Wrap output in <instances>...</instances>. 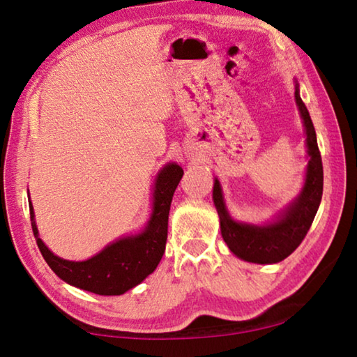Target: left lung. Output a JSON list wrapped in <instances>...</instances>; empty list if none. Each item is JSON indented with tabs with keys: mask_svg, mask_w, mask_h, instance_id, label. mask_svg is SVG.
Listing matches in <instances>:
<instances>
[{
	"mask_svg": "<svg viewBox=\"0 0 357 357\" xmlns=\"http://www.w3.org/2000/svg\"><path fill=\"white\" fill-rule=\"evenodd\" d=\"M296 104L299 107L301 118L304 121L307 154H309V165H307L305 183L299 197L283 211L282 215L268 225H250L241 223L229 217L225 202H223L222 187L219 181H214L213 200L217 214L220 219L222 238L228 249L244 261L271 264L279 263L298 249V245L305 238L307 231L312 227L315 214L321 203L323 195V162L319 154L317 134L310 119L309 110L299 96L298 84L294 91Z\"/></svg>",
	"mask_w": 357,
	"mask_h": 357,
	"instance_id": "left-lung-1",
	"label": "left lung"
}]
</instances>
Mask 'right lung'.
Returning a JSON list of instances; mask_svg holds the SVG:
<instances>
[{"label":"right lung","mask_w":357,"mask_h":357,"mask_svg":"<svg viewBox=\"0 0 357 357\" xmlns=\"http://www.w3.org/2000/svg\"><path fill=\"white\" fill-rule=\"evenodd\" d=\"M183 168L168 164L157 174L154 187V206L148 225L140 234L121 238L107 245L98 255L84 261H69L56 257L39 238L34 222L33 204L29 202L33 233L42 257L59 279L84 291L102 296H118L129 291L154 273L165 252L168 214Z\"/></svg>","instance_id":"obj_1"}]
</instances>
